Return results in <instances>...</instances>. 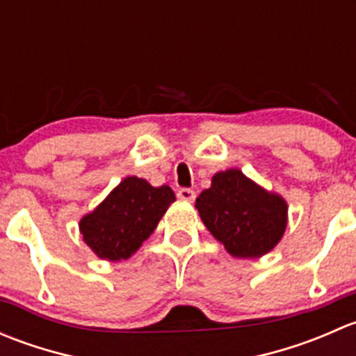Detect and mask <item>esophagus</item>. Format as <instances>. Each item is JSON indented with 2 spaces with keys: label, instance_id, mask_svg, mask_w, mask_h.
<instances>
[{
  "label": "esophagus",
  "instance_id": "obj_1",
  "mask_svg": "<svg viewBox=\"0 0 356 356\" xmlns=\"http://www.w3.org/2000/svg\"><path fill=\"white\" fill-rule=\"evenodd\" d=\"M177 198L182 201H195L196 198V193L189 188H181L177 191Z\"/></svg>",
  "mask_w": 356,
  "mask_h": 356
}]
</instances>
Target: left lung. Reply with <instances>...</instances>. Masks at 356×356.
I'll list each match as a JSON object with an SVG mask.
<instances>
[{"instance_id": "1", "label": "left lung", "mask_w": 356, "mask_h": 356, "mask_svg": "<svg viewBox=\"0 0 356 356\" xmlns=\"http://www.w3.org/2000/svg\"><path fill=\"white\" fill-rule=\"evenodd\" d=\"M196 208L208 231L239 258L268 253L281 241L288 222L286 201L236 168L215 174L211 188L196 198Z\"/></svg>"}]
</instances>
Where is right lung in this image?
Masks as SVG:
<instances>
[{"label":"right lung","instance_id":"1","mask_svg":"<svg viewBox=\"0 0 356 356\" xmlns=\"http://www.w3.org/2000/svg\"><path fill=\"white\" fill-rule=\"evenodd\" d=\"M175 195L168 186L153 188L127 177L92 213L81 220L86 245L99 258L125 260L149 238Z\"/></svg>","mask_w":356,"mask_h":356}]
</instances>
